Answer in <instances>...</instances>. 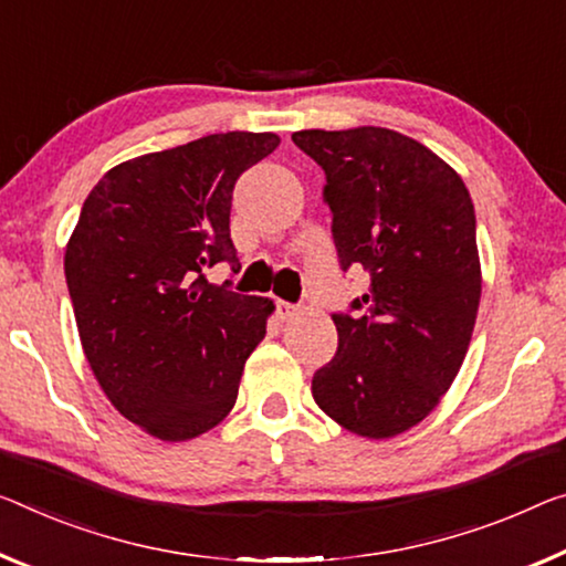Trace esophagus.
I'll return each instance as SVG.
<instances>
[{
    "label": "esophagus",
    "instance_id": "obj_1",
    "mask_svg": "<svg viewBox=\"0 0 566 566\" xmlns=\"http://www.w3.org/2000/svg\"><path fill=\"white\" fill-rule=\"evenodd\" d=\"M295 311H298V306H293V303H289V301H275V313H277V316H281L283 321L291 318Z\"/></svg>",
    "mask_w": 566,
    "mask_h": 566
}]
</instances>
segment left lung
<instances>
[{
    "label": "left lung",
    "mask_w": 566,
    "mask_h": 566,
    "mask_svg": "<svg viewBox=\"0 0 566 566\" xmlns=\"http://www.w3.org/2000/svg\"><path fill=\"white\" fill-rule=\"evenodd\" d=\"M291 138L326 174L338 265L371 277L349 313H332L338 349L313 374V399L361 438H395L434 410L471 344L481 301L471 195L428 146L389 128Z\"/></svg>",
    "instance_id": "obj_1"
}]
</instances>
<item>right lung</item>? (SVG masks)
I'll return each instance as SVG.
<instances>
[{
	"label": "right lung",
	"instance_id": "1",
	"mask_svg": "<svg viewBox=\"0 0 566 566\" xmlns=\"http://www.w3.org/2000/svg\"><path fill=\"white\" fill-rule=\"evenodd\" d=\"M275 134L230 132L136 156L103 174L65 248L77 334L113 407L154 438L212 430L238 399L271 298L212 285L207 268L240 271L232 189Z\"/></svg>",
	"mask_w": 566,
	"mask_h": 566
}]
</instances>
